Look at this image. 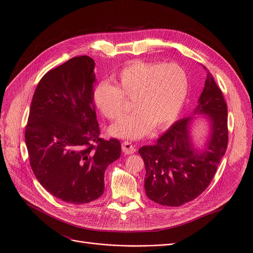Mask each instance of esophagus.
Segmentation results:
<instances>
[{
	"label": "esophagus",
	"mask_w": 253,
	"mask_h": 253,
	"mask_svg": "<svg viewBox=\"0 0 253 253\" xmlns=\"http://www.w3.org/2000/svg\"><path fill=\"white\" fill-rule=\"evenodd\" d=\"M135 147L128 141H125L122 143V151L125 154H133L135 152Z\"/></svg>",
	"instance_id": "obj_1"
}]
</instances>
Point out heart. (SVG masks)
Returning a JSON list of instances; mask_svg holds the SVG:
<instances>
[{
    "instance_id": "1",
    "label": "heart",
    "mask_w": 253,
    "mask_h": 253,
    "mask_svg": "<svg viewBox=\"0 0 253 253\" xmlns=\"http://www.w3.org/2000/svg\"><path fill=\"white\" fill-rule=\"evenodd\" d=\"M117 87L100 83L94 90V101L108 119L117 120L127 110L125 99L133 101L131 115L109 129L111 135L140 139L153 126L162 129L181 111L188 92L186 72L177 64L135 60L125 65L115 76Z\"/></svg>"
}]
</instances>
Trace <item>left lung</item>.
I'll list each match as a JSON object with an SVG mask.
<instances>
[{"mask_svg":"<svg viewBox=\"0 0 253 253\" xmlns=\"http://www.w3.org/2000/svg\"><path fill=\"white\" fill-rule=\"evenodd\" d=\"M195 115H206L210 122V135L201 148H196L192 139ZM192 115L174 123L154 145L139 149L146 170L144 188L148 198L158 204L181 206L198 197L225 154L227 105L209 71Z\"/></svg>","mask_w":253,"mask_h":253,"instance_id":"obj_1","label":"left lung"}]
</instances>
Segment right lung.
<instances>
[{"instance_id": "right-lung-1", "label": "right lung", "mask_w": 253, "mask_h": 253, "mask_svg": "<svg viewBox=\"0 0 253 253\" xmlns=\"http://www.w3.org/2000/svg\"><path fill=\"white\" fill-rule=\"evenodd\" d=\"M94 68L92 58L80 56L47 72L35 90L25 131L38 181L56 198L73 204L103 194L105 170L121 154L119 140L99 137Z\"/></svg>"}]
</instances>
